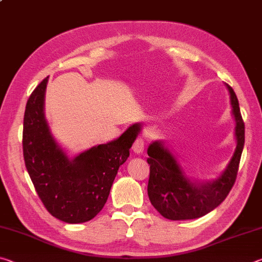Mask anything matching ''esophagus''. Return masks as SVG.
Returning a JSON list of instances; mask_svg holds the SVG:
<instances>
[{
    "mask_svg": "<svg viewBox=\"0 0 262 262\" xmlns=\"http://www.w3.org/2000/svg\"><path fill=\"white\" fill-rule=\"evenodd\" d=\"M143 150H144V140L142 139V137H137L134 142V144H133V151L139 155L143 152Z\"/></svg>",
    "mask_w": 262,
    "mask_h": 262,
    "instance_id": "obj_1",
    "label": "esophagus"
}]
</instances>
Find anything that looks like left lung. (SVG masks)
<instances>
[{
    "label": "left lung",
    "mask_w": 262,
    "mask_h": 262,
    "mask_svg": "<svg viewBox=\"0 0 262 262\" xmlns=\"http://www.w3.org/2000/svg\"><path fill=\"white\" fill-rule=\"evenodd\" d=\"M227 88L236 121L234 136L237 145L231 161L219 178L210 183H192L184 174L176 157L164 147L162 142L155 141L149 145L147 159L150 165L149 200L155 209L167 220H194L205 216L219 207L233 187L245 143V125L239 110L237 96L228 84ZM132 127L140 133V123H135Z\"/></svg>",
    "instance_id": "1"
}]
</instances>
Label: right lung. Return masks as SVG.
<instances>
[{
    "mask_svg": "<svg viewBox=\"0 0 262 262\" xmlns=\"http://www.w3.org/2000/svg\"><path fill=\"white\" fill-rule=\"evenodd\" d=\"M48 78L26 103L23 155L34 188L52 216L66 223L94 219L107 201L119 166L129 157L139 130L129 127L119 137L69 158L51 134L43 113Z\"/></svg>",
    "mask_w": 262,
    "mask_h": 262,
    "instance_id": "add662e5",
    "label": "right lung"
}]
</instances>
